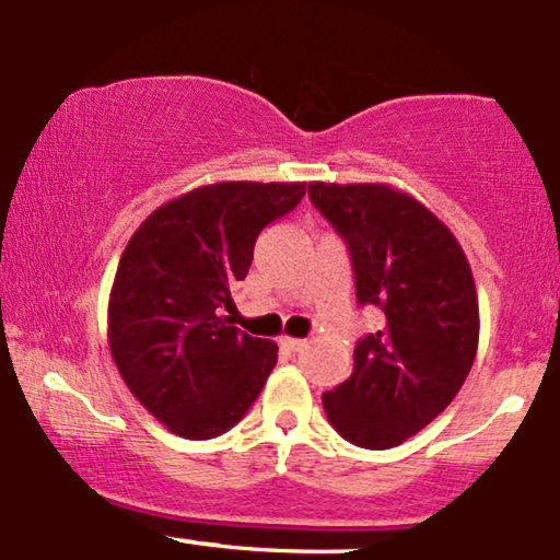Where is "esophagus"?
Returning <instances> with one entry per match:
<instances>
[{
	"label": "esophagus",
	"instance_id": "obj_1",
	"mask_svg": "<svg viewBox=\"0 0 560 560\" xmlns=\"http://www.w3.org/2000/svg\"><path fill=\"white\" fill-rule=\"evenodd\" d=\"M282 347H285V350L288 352H301L303 350V347H306L308 342H306V339H293V337H285V339H282V342H280Z\"/></svg>",
	"mask_w": 560,
	"mask_h": 560
}]
</instances>
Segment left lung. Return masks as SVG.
<instances>
[{
  "label": "left lung",
  "mask_w": 560,
  "mask_h": 560,
  "mask_svg": "<svg viewBox=\"0 0 560 560\" xmlns=\"http://www.w3.org/2000/svg\"><path fill=\"white\" fill-rule=\"evenodd\" d=\"M308 198L350 249L358 303L381 311L352 375L322 396L326 419L352 445L396 447L447 409L474 365L470 265L445 223L394 187L311 183Z\"/></svg>",
  "instance_id": "8db88e82"
}]
</instances>
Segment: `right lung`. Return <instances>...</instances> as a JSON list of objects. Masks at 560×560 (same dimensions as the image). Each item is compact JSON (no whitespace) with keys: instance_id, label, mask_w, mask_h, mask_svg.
<instances>
[{"instance_id":"add662e5","label":"right lung","mask_w":560,"mask_h":560,"mask_svg":"<svg viewBox=\"0 0 560 560\" xmlns=\"http://www.w3.org/2000/svg\"><path fill=\"white\" fill-rule=\"evenodd\" d=\"M306 183H215L179 195L138 226L107 306V342L122 381L185 440L229 432L257 401L278 345L231 326L236 280L267 223Z\"/></svg>"}]
</instances>
